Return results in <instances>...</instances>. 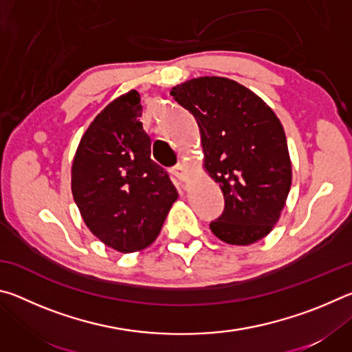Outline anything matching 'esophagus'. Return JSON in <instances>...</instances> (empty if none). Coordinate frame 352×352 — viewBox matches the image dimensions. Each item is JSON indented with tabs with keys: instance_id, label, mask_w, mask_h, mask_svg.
<instances>
[{
	"instance_id": "obj_1",
	"label": "esophagus",
	"mask_w": 352,
	"mask_h": 352,
	"mask_svg": "<svg viewBox=\"0 0 352 352\" xmlns=\"http://www.w3.org/2000/svg\"><path fill=\"white\" fill-rule=\"evenodd\" d=\"M172 174H174L178 178V180L184 182V180H188L189 172H188L186 168H184L183 164H177V166H174V169H172Z\"/></svg>"
}]
</instances>
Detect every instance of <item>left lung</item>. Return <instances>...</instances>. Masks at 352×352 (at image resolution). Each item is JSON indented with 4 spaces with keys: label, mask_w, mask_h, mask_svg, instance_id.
<instances>
[{
    "label": "left lung",
    "mask_w": 352,
    "mask_h": 352,
    "mask_svg": "<svg viewBox=\"0 0 352 352\" xmlns=\"http://www.w3.org/2000/svg\"><path fill=\"white\" fill-rule=\"evenodd\" d=\"M170 96L200 129L204 169L225 199L210 228L230 245H250L273 230L292 186L283 124L264 100L228 77L204 76L172 87Z\"/></svg>",
    "instance_id": "left-lung-1"
}]
</instances>
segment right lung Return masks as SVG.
<instances>
[{
  "label": "right lung",
  "instance_id": "obj_1",
  "mask_svg": "<svg viewBox=\"0 0 352 352\" xmlns=\"http://www.w3.org/2000/svg\"><path fill=\"white\" fill-rule=\"evenodd\" d=\"M136 90L116 98L82 135L71 168V190L88 230L121 253L157 239L178 192L151 158Z\"/></svg>",
  "mask_w": 352,
  "mask_h": 352
}]
</instances>
